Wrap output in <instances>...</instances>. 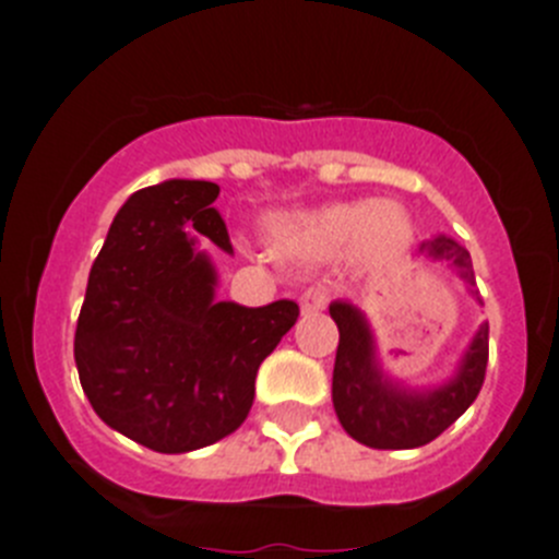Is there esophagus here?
Instances as JSON below:
<instances>
[{
	"label": "esophagus",
	"mask_w": 559,
	"mask_h": 559,
	"mask_svg": "<svg viewBox=\"0 0 559 559\" xmlns=\"http://www.w3.org/2000/svg\"><path fill=\"white\" fill-rule=\"evenodd\" d=\"M326 304H329L326 286H307V289L300 293V309H304L307 314L326 309Z\"/></svg>",
	"instance_id": "obj_1"
}]
</instances>
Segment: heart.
Here are the masks:
<instances>
[{
    "mask_svg": "<svg viewBox=\"0 0 559 559\" xmlns=\"http://www.w3.org/2000/svg\"><path fill=\"white\" fill-rule=\"evenodd\" d=\"M273 245L289 255L332 259L354 247L362 259H396L411 245V222L394 202H334L295 216H278L270 225Z\"/></svg>",
    "mask_w": 559,
    "mask_h": 559,
    "instance_id": "1",
    "label": "heart"
}]
</instances>
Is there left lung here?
Wrapping results in <instances>:
<instances>
[{"label":"left lung","instance_id":"obj_1","mask_svg":"<svg viewBox=\"0 0 559 559\" xmlns=\"http://www.w3.org/2000/svg\"><path fill=\"white\" fill-rule=\"evenodd\" d=\"M427 259L450 261L469 286H475L473 261L459 241L439 236L419 245ZM478 293V289H475ZM340 329L337 357H334L332 402L340 425L360 444L373 450H411L433 441L475 402L487 377L489 326L484 323L473 346L464 354L461 371L453 382L430 394H411L388 382L373 360V343L366 320L348 304L329 307Z\"/></svg>","mask_w":559,"mask_h":559}]
</instances>
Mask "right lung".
<instances>
[{"instance_id":"add662e5","label":"right lung","mask_w":559,"mask_h":559,"mask_svg":"<svg viewBox=\"0 0 559 559\" xmlns=\"http://www.w3.org/2000/svg\"><path fill=\"white\" fill-rule=\"evenodd\" d=\"M216 182L168 179L126 199L90 270L75 366L95 414L154 453H188L247 419L255 373L300 309L213 300L188 230L230 252Z\"/></svg>"}]
</instances>
